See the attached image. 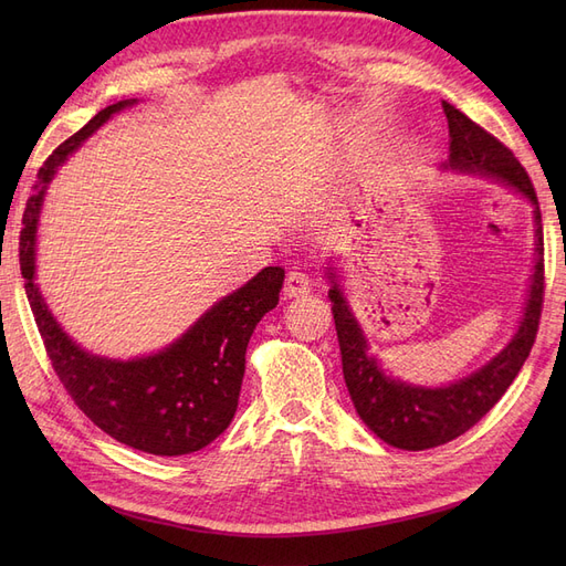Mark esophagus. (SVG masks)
Returning a JSON list of instances; mask_svg holds the SVG:
<instances>
[{"label": "esophagus", "mask_w": 566, "mask_h": 566, "mask_svg": "<svg viewBox=\"0 0 566 566\" xmlns=\"http://www.w3.org/2000/svg\"><path fill=\"white\" fill-rule=\"evenodd\" d=\"M312 290V281L306 273L302 271H290L285 276V285H283V293L285 297H302Z\"/></svg>", "instance_id": "esophagus-1"}]
</instances>
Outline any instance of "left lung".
Returning <instances> with one entry per match:
<instances>
[{
	"mask_svg": "<svg viewBox=\"0 0 566 566\" xmlns=\"http://www.w3.org/2000/svg\"><path fill=\"white\" fill-rule=\"evenodd\" d=\"M441 106L449 119V158L441 163V172L495 181L522 196L534 208V271L528 279L520 325L507 345L476 370L449 385L432 387L406 382L385 370L380 358L370 352L364 325L358 323L347 300L337 271L339 262L331 260L325 264L342 352V373H345L352 403L373 434L403 451L441 447L465 434L499 403L534 347L543 304V224L538 198L528 175L501 142L474 125L468 115H462L447 101Z\"/></svg>",
	"mask_w": 566,
	"mask_h": 566,
	"instance_id": "1",
	"label": "left lung"
}]
</instances>
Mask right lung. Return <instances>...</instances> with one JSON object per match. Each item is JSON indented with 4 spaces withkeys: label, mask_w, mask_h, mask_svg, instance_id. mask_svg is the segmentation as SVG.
<instances>
[{
    "label": "right lung",
    "mask_w": 566,
    "mask_h": 566,
    "mask_svg": "<svg viewBox=\"0 0 566 566\" xmlns=\"http://www.w3.org/2000/svg\"><path fill=\"white\" fill-rule=\"evenodd\" d=\"M139 98L96 113L51 153L28 198L21 231V271L46 354L67 394L94 424L125 447L153 455H186L208 447L231 424L245 375V352L256 323L279 304L285 271L266 266L217 300L167 347L111 358L84 349L51 314L38 283V231L49 184L59 167Z\"/></svg>",
    "instance_id": "right-lung-1"
}]
</instances>
